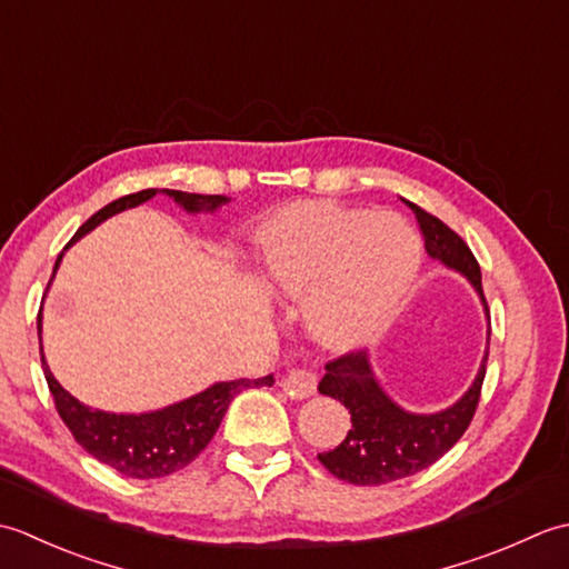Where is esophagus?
<instances>
[{
	"mask_svg": "<svg viewBox=\"0 0 569 569\" xmlns=\"http://www.w3.org/2000/svg\"><path fill=\"white\" fill-rule=\"evenodd\" d=\"M283 391L300 401V398H310L316 396L318 391V377L316 373H310L306 369H291L288 371V377L281 381Z\"/></svg>",
	"mask_w": 569,
	"mask_h": 569,
	"instance_id": "esophagus-1",
	"label": "esophagus"
}]
</instances>
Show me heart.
Instances as JSON below:
<instances>
[{"label":"heart","mask_w":569,"mask_h":569,"mask_svg":"<svg viewBox=\"0 0 569 569\" xmlns=\"http://www.w3.org/2000/svg\"><path fill=\"white\" fill-rule=\"evenodd\" d=\"M253 247L271 291L303 300L308 337L337 355L389 332L422 263V241L403 214L325 200L276 212L257 229Z\"/></svg>","instance_id":"obj_1"}]
</instances>
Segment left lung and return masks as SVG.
Segmentation results:
<instances>
[{
    "label": "left lung",
    "instance_id": "left-lung-1",
    "mask_svg": "<svg viewBox=\"0 0 569 569\" xmlns=\"http://www.w3.org/2000/svg\"><path fill=\"white\" fill-rule=\"evenodd\" d=\"M408 204L416 212L420 232L426 237V251L435 261L462 273L475 286L489 320L479 263L465 244V239L435 214L413 202ZM489 335L491 330L487 332V352L475 381L457 403L438 410V413H410V410L391 401L389 393L377 381L367 349L328 361L325 365L328 373L322 377L318 391L332 396L335 401H340L349 410L352 430L347 432V438L335 450L318 455L325 469L332 471L337 479L349 481V485L379 487L416 475V471L438 462L462 438L471 418H475L481 383H485L487 373Z\"/></svg>",
    "mask_w": 569,
    "mask_h": 569
}]
</instances>
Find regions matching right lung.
<instances>
[{"label": "right lung", "mask_w": 569, "mask_h": 569, "mask_svg": "<svg viewBox=\"0 0 569 569\" xmlns=\"http://www.w3.org/2000/svg\"><path fill=\"white\" fill-rule=\"evenodd\" d=\"M156 192H166L168 198H173L186 212H214L220 204L229 202L224 196H198V192H183V190H139L131 196L119 198L110 204H104L100 212H94L88 222H84L72 241H78L94 227L104 222L107 217H112L122 210L137 208V204L151 200ZM63 259L60 253L53 276L58 271V263ZM48 281L46 291L53 283ZM39 345H41V312H39ZM41 365L48 381V389L53 393L58 416L63 418L72 438L82 447L84 452H90L94 459H100L102 465H110L119 475L131 479H161L173 475V471L188 467L196 459L212 435L220 428V422L227 413L229 403L234 401V396L251 386H271L273 377L263 379H237V381H220L212 383L210 389H204L196 396L178 401L173 406H166L161 410H151V413H104L98 408H88L80 403L76 396H70L63 386L56 381L46 365L43 347H41Z\"/></svg>", "instance_id": "right-lung-1"}]
</instances>
